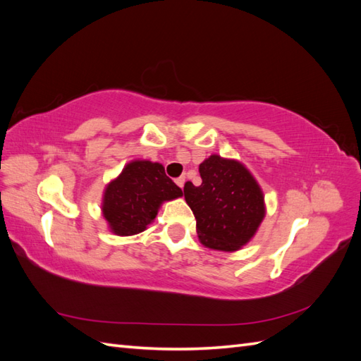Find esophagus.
<instances>
[{"label": "esophagus", "mask_w": 361, "mask_h": 361, "mask_svg": "<svg viewBox=\"0 0 361 361\" xmlns=\"http://www.w3.org/2000/svg\"><path fill=\"white\" fill-rule=\"evenodd\" d=\"M176 183H178L179 188H183V185H185V176H180L179 179H176Z\"/></svg>", "instance_id": "1"}]
</instances>
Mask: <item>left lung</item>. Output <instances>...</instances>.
Masks as SVG:
<instances>
[{"mask_svg":"<svg viewBox=\"0 0 361 361\" xmlns=\"http://www.w3.org/2000/svg\"><path fill=\"white\" fill-rule=\"evenodd\" d=\"M199 171L202 183L187 182L185 200L195 216L200 243L220 251L247 245L267 214L265 195L253 174L236 159L211 155Z\"/></svg>","mask_w":361,"mask_h":361,"instance_id":"obj_1","label":"left lung"}]
</instances>
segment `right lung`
Returning a JSON list of instances; mask_svg holds the SVG:
<instances>
[{
    "label": "right lung",
    "instance_id": "right-lung-1",
    "mask_svg": "<svg viewBox=\"0 0 361 361\" xmlns=\"http://www.w3.org/2000/svg\"><path fill=\"white\" fill-rule=\"evenodd\" d=\"M182 195L162 164L134 159L105 187L101 209L111 233L133 236L154 223L164 202Z\"/></svg>",
    "mask_w": 361,
    "mask_h": 361
}]
</instances>
